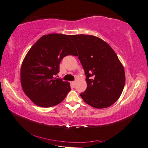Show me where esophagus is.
I'll return each instance as SVG.
<instances>
[{
    "mask_svg": "<svg viewBox=\"0 0 148 148\" xmlns=\"http://www.w3.org/2000/svg\"><path fill=\"white\" fill-rule=\"evenodd\" d=\"M71 84L72 86H75L76 85V82H75V81H72V82H71Z\"/></svg>",
    "mask_w": 148,
    "mask_h": 148,
    "instance_id": "obj_1",
    "label": "esophagus"
}]
</instances>
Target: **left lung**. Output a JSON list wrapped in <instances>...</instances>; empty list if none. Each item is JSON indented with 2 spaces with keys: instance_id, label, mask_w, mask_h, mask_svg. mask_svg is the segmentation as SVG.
I'll use <instances>...</instances> for the list:
<instances>
[{
  "instance_id": "1",
  "label": "left lung",
  "mask_w": 148,
  "mask_h": 148,
  "mask_svg": "<svg viewBox=\"0 0 148 148\" xmlns=\"http://www.w3.org/2000/svg\"><path fill=\"white\" fill-rule=\"evenodd\" d=\"M76 46L86 75V90L80 94L88 104L97 109L112 105L120 97L125 84L123 66L108 43L99 37L70 35Z\"/></svg>"
}]
</instances>
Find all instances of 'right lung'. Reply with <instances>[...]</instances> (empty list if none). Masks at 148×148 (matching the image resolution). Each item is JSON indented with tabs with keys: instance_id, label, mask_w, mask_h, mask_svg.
<instances>
[{
	"instance_id": "right-lung-1",
	"label": "right lung",
	"mask_w": 148,
	"mask_h": 148,
	"mask_svg": "<svg viewBox=\"0 0 148 148\" xmlns=\"http://www.w3.org/2000/svg\"><path fill=\"white\" fill-rule=\"evenodd\" d=\"M70 35L43 36L30 49L22 63L20 78L23 92L37 106L50 108L63 101L70 92V83L54 77L65 56L76 49Z\"/></svg>"
}]
</instances>
